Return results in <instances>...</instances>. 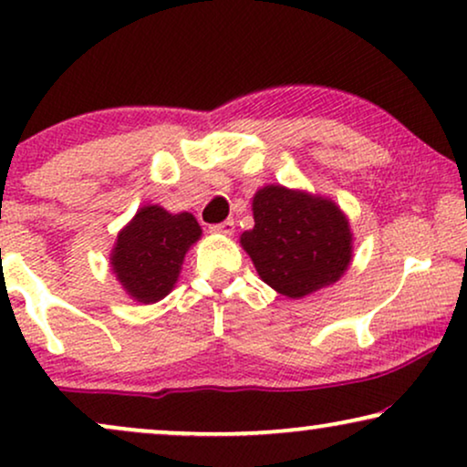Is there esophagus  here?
<instances>
[{
	"label": "esophagus",
	"mask_w": 467,
	"mask_h": 467,
	"mask_svg": "<svg viewBox=\"0 0 467 467\" xmlns=\"http://www.w3.org/2000/svg\"><path fill=\"white\" fill-rule=\"evenodd\" d=\"M234 229H235V223H234L232 219H227V221L219 223V225L210 227V232H213V234H221V235H232Z\"/></svg>",
	"instance_id": "obj_1"
}]
</instances>
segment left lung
<instances>
[{
    "mask_svg": "<svg viewBox=\"0 0 467 467\" xmlns=\"http://www.w3.org/2000/svg\"><path fill=\"white\" fill-rule=\"evenodd\" d=\"M254 227L240 235L265 285L302 299L337 283L353 261L347 214L329 197L265 184L253 197Z\"/></svg>",
    "mask_w": 467,
    "mask_h": 467,
    "instance_id": "1",
    "label": "left lung"
}]
</instances>
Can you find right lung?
<instances>
[{
  "label": "right lung",
  "mask_w": 467,
  "mask_h": 467,
  "mask_svg": "<svg viewBox=\"0 0 467 467\" xmlns=\"http://www.w3.org/2000/svg\"><path fill=\"white\" fill-rule=\"evenodd\" d=\"M200 238L202 227L191 213L142 206L119 232L110 267L133 302L155 304L174 289L184 254Z\"/></svg>",
  "instance_id": "right-lung-1"
}]
</instances>
